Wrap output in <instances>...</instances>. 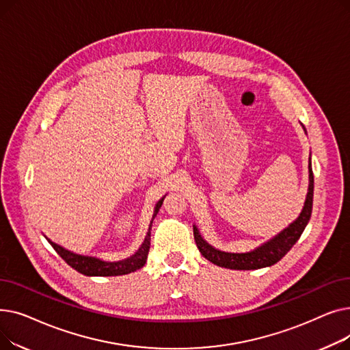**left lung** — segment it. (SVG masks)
<instances>
[{
  "label": "left lung",
  "instance_id": "1",
  "mask_svg": "<svg viewBox=\"0 0 350 350\" xmlns=\"http://www.w3.org/2000/svg\"><path fill=\"white\" fill-rule=\"evenodd\" d=\"M302 124V123H301ZM304 132L306 133V129L302 124ZM309 172V185H308V193L305 203L302 207V211L297 217V219L284 228L281 232H278L271 240L265 241L260 247H256L247 252H227L217 250L211 244H208L203 235L200 234L197 226H193L194 240L197 244V248L200 250L201 255L206 260L213 262L214 265L228 268V269H240V271H248V269H260L265 267H271L281 261L284 256L288 254V251L295 245V243L299 240L306 224L309 223V218L312 214V201H314V173H312V163L309 157L308 164Z\"/></svg>",
  "mask_w": 350,
  "mask_h": 350
}]
</instances>
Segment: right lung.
<instances>
[{
    "mask_svg": "<svg viewBox=\"0 0 350 350\" xmlns=\"http://www.w3.org/2000/svg\"><path fill=\"white\" fill-rule=\"evenodd\" d=\"M165 197V196H164ZM164 197H161L153 210V215H152V221L149 226V230H147V234L144 237V240L142 243V245L139 247V250L131 255L127 256L124 260L120 261H103L100 258H96V256H89V255H81V254H75L72 252L58 244H55L53 241H51L48 237H45L48 243L53 247V250L57 251L61 258L73 269H77L78 272L86 275V277H118V275H126L135 272L137 269H140L146 261H147V255H149V250H150V230H152V224L153 219L156 218Z\"/></svg>",
    "mask_w": 350,
    "mask_h": 350,
    "instance_id": "1",
    "label": "right lung"
}]
</instances>
